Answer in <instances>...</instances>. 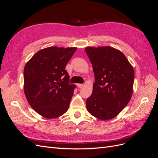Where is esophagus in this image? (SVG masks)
<instances>
[{
    "label": "esophagus",
    "mask_w": 158,
    "mask_h": 158,
    "mask_svg": "<svg viewBox=\"0 0 158 158\" xmlns=\"http://www.w3.org/2000/svg\"><path fill=\"white\" fill-rule=\"evenodd\" d=\"M77 86L78 87V88H82L83 86H84V84H77Z\"/></svg>",
    "instance_id": "esophagus-1"
}]
</instances>
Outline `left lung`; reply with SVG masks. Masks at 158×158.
I'll use <instances>...</instances> for the list:
<instances>
[{
  "label": "left lung",
  "mask_w": 158,
  "mask_h": 158,
  "mask_svg": "<svg viewBox=\"0 0 158 158\" xmlns=\"http://www.w3.org/2000/svg\"><path fill=\"white\" fill-rule=\"evenodd\" d=\"M92 64L95 82L86 100L88 111L99 120L117 116L131 100L135 73L123 52L109 47L85 48Z\"/></svg>",
  "instance_id": "1"
}]
</instances>
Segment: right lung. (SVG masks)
Segmentation results:
<instances>
[{
  "label": "right lung",
  "instance_id": "1",
  "mask_svg": "<svg viewBox=\"0 0 158 158\" xmlns=\"http://www.w3.org/2000/svg\"><path fill=\"white\" fill-rule=\"evenodd\" d=\"M76 49L75 47H47L26 63L23 91L27 102L41 116L55 118L67 111L76 85L69 84L65 67Z\"/></svg>",
  "mask_w": 158,
  "mask_h": 158
}]
</instances>
